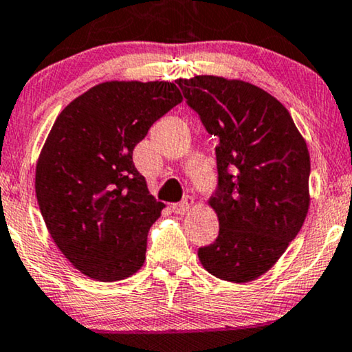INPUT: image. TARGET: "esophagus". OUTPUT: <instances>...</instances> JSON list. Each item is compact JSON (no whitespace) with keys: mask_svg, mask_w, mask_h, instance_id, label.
Wrapping results in <instances>:
<instances>
[{"mask_svg":"<svg viewBox=\"0 0 352 352\" xmlns=\"http://www.w3.org/2000/svg\"><path fill=\"white\" fill-rule=\"evenodd\" d=\"M193 203H195L193 198L186 197L182 203L173 204L172 209H173V212H177V214H185V212L188 211V209H191V206H193Z\"/></svg>","mask_w":352,"mask_h":352,"instance_id":"esophagus-1","label":"esophagus"}]
</instances>
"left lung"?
<instances>
[{
    "instance_id": "8db88e82",
    "label": "left lung",
    "mask_w": 352,
    "mask_h": 352,
    "mask_svg": "<svg viewBox=\"0 0 352 352\" xmlns=\"http://www.w3.org/2000/svg\"><path fill=\"white\" fill-rule=\"evenodd\" d=\"M216 148L219 186L208 199L219 235L198 250L203 268L228 283L270 271L296 239L310 206V154L287 109L240 79H177Z\"/></svg>"
}]
</instances>
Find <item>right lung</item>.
Listing matches in <instances>:
<instances>
[{"label":"right lung","mask_w":352,"mask_h":352,"mask_svg":"<svg viewBox=\"0 0 352 352\" xmlns=\"http://www.w3.org/2000/svg\"><path fill=\"white\" fill-rule=\"evenodd\" d=\"M182 99L168 81H105L53 123L35 197L53 242L87 278L122 281L143 266L148 232L166 206L149 193L133 149Z\"/></svg>","instance_id":"1"}]
</instances>
